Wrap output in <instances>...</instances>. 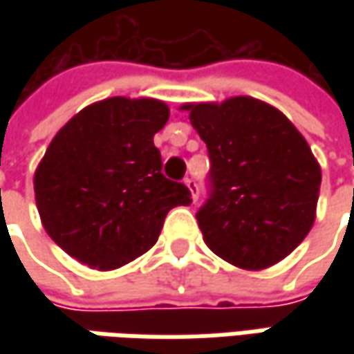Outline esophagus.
<instances>
[{
  "mask_svg": "<svg viewBox=\"0 0 354 354\" xmlns=\"http://www.w3.org/2000/svg\"><path fill=\"white\" fill-rule=\"evenodd\" d=\"M185 185L189 187V191H191V197H193V201H197V195H198L197 181H195L193 177H187V179H185Z\"/></svg>",
  "mask_w": 354,
  "mask_h": 354,
  "instance_id": "1",
  "label": "esophagus"
}]
</instances>
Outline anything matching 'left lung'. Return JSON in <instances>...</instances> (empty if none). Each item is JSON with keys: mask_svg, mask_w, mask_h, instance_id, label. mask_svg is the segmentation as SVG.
<instances>
[{"mask_svg": "<svg viewBox=\"0 0 354 354\" xmlns=\"http://www.w3.org/2000/svg\"><path fill=\"white\" fill-rule=\"evenodd\" d=\"M183 110L211 159L209 197L197 212L207 246L244 270L279 262L315 221L321 169L304 136L250 96Z\"/></svg>", "mask_w": 354, "mask_h": 354, "instance_id": "1", "label": "left lung"}]
</instances>
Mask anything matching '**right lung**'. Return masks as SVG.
<instances>
[{
  "instance_id": "obj_1",
  "label": "right lung",
  "mask_w": 354,
  "mask_h": 354,
  "mask_svg": "<svg viewBox=\"0 0 354 354\" xmlns=\"http://www.w3.org/2000/svg\"><path fill=\"white\" fill-rule=\"evenodd\" d=\"M169 120L159 100L108 98L86 106L53 138L35 171L43 226L78 262L114 270L157 242L191 191L167 179L153 136Z\"/></svg>"
}]
</instances>
